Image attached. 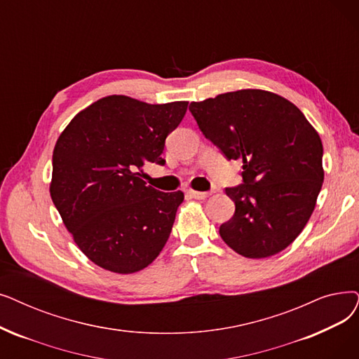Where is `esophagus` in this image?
<instances>
[{
    "mask_svg": "<svg viewBox=\"0 0 359 359\" xmlns=\"http://www.w3.org/2000/svg\"><path fill=\"white\" fill-rule=\"evenodd\" d=\"M189 195L192 196V198H195V199H205V198H208V192H198V191H189Z\"/></svg>",
    "mask_w": 359,
    "mask_h": 359,
    "instance_id": "1",
    "label": "esophagus"
}]
</instances>
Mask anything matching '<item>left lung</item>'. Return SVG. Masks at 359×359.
<instances>
[{
  "mask_svg": "<svg viewBox=\"0 0 359 359\" xmlns=\"http://www.w3.org/2000/svg\"><path fill=\"white\" fill-rule=\"evenodd\" d=\"M189 111L227 160L243 164V183L226 189L236 210L220 226L222 239L246 258L283 251L304 230L323 186L317 130L294 104L261 89L191 102Z\"/></svg>",
  "mask_w": 359,
  "mask_h": 359,
  "instance_id": "8db88e82",
  "label": "left lung"
}]
</instances>
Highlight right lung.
Returning a JSON list of instances; mask_svg holds the SVG:
<instances>
[{"instance_id": "1", "label": "right lung", "mask_w": 359, "mask_h": 359, "mask_svg": "<svg viewBox=\"0 0 359 359\" xmlns=\"http://www.w3.org/2000/svg\"><path fill=\"white\" fill-rule=\"evenodd\" d=\"M188 104L110 95L76 114L57 139L53 202L76 245L101 269L136 273L163 251L184 195L147 186L136 170L165 163V137Z\"/></svg>"}]
</instances>
